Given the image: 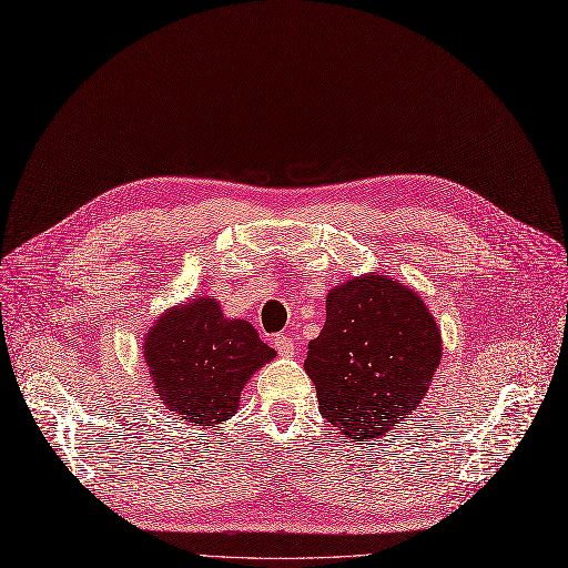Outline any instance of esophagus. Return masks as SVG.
Listing matches in <instances>:
<instances>
[{
	"label": "esophagus",
	"mask_w": 568,
	"mask_h": 568,
	"mask_svg": "<svg viewBox=\"0 0 568 568\" xmlns=\"http://www.w3.org/2000/svg\"><path fill=\"white\" fill-rule=\"evenodd\" d=\"M273 345H275V351H277L282 357H291L293 351H295L293 338L286 336V334H277V336L273 338Z\"/></svg>",
	"instance_id": "34e87169"
}]
</instances>
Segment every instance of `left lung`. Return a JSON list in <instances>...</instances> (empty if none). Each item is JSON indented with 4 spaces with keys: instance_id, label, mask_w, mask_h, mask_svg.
<instances>
[{
    "instance_id": "1",
    "label": "left lung",
    "mask_w": 568,
    "mask_h": 568,
    "mask_svg": "<svg viewBox=\"0 0 568 568\" xmlns=\"http://www.w3.org/2000/svg\"><path fill=\"white\" fill-rule=\"evenodd\" d=\"M325 327L304 371L325 420L355 442L377 439L427 394L442 362V334L425 302L384 275L332 288Z\"/></svg>"
}]
</instances>
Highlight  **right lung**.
<instances>
[{
	"mask_svg": "<svg viewBox=\"0 0 568 568\" xmlns=\"http://www.w3.org/2000/svg\"><path fill=\"white\" fill-rule=\"evenodd\" d=\"M273 357L256 329L225 318L213 297L168 312L145 338V362L163 405L195 425L234 416L241 388Z\"/></svg>",
	"mask_w": 568,
	"mask_h": 568,
	"instance_id": "obj_1",
	"label": "right lung"
}]
</instances>
